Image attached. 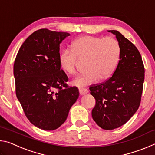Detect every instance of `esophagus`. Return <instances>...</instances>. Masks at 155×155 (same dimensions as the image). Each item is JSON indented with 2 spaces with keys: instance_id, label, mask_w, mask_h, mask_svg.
Listing matches in <instances>:
<instances>
[{
  "instance_id": "obj_1",
  "label": "esophagus",
  "mask_w": 155,
  "mask_h": 155,
  "mask_svg": "<svg viewBox=\"0 0 155 155\" xmlns=\"http://www.w3.org/2000/svg\"><path fill=\"white\" fill-rule=\"evenodd\" d=\"M89 92L88 90L85 88H79V93L81 95H85V94H87Z\"/></svg>"
}]
</instances>
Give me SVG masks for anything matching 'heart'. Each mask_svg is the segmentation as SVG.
Masks as SVG:
<instances>
[{
	"label": "heart",
	"mask_w": 155,
	"mask_h": 155,
	"mask_svg": "<svg viewBox=\"0 0 155 155\" xmlns=\"http://www.w3.org/2000/svg\"><path fill=\"white\" fill-rule=\"evenodd\" d=\"M120 54V44L114 38L85 35L73 41L72 48L62 50L59 63L65 72L73 75L77 72L78 57L86 59L87 71L72 81L73 85L83 87L96 83L99 78H108L116 67Z\"/></svg>",
	"instance_id": "obj_1"
}]
</instances>
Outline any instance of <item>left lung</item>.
Instances as JSON below:
<instances>
[{
	"instance_id": "obj_1",
	"label": "left lung",
	"mask_w": 155,
	"mask_h": 155,
	"mask_svg": "<svg viewBox=\"0 0 155 155\" xmlns=\"http://www.w3.org/2000/svg\"><path fill=\"white\" fill-rule=\"evenodd\" d=\"M108 32L115 35L120 44L119 62L111 77L91 85L90 90L96 100L93 120L103 129L113 130L127 123L137 111L145 70L137 47L118 31Z\"/></svg>"
}]
</instances>
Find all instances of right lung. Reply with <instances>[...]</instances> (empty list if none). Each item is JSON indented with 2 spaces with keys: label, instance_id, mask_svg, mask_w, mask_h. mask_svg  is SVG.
I'll return each instance as SVG.
<instances>
[{
  "label": "right lung",
  "instance_id": "right-lung-1",
  "mask_svg": "<svg viewBox=\"0 0 155 155\" xmlns=\"http://www.w3.org/2000/svg\"><path fill=\"white\" fill-rule=\"evenodd\" d=\"M70 35L47 28L35 31L19 49L14 65L15 94L31 124L53 130L64 124L79 91L61 69L59 46Z\"/></svg>",
  "mask_w": 155,
  "mask_h": 155
}]
</instances>
